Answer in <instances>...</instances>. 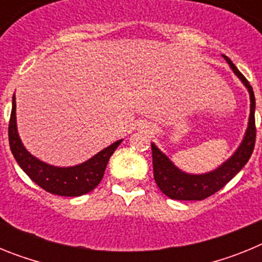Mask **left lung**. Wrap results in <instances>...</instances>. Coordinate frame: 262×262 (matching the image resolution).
<instances>
[{
    "label": "left lung",
    "instance_id": "left-lung-1",
    "mask_svg": "<svg viewBox=\"0 0 262 262\" xmlns=\"http://www.w3.org/2000/svg\"><path fill=\"white\" fill-rule=\"evenodd\" d=\"M227 62L230 64L236 76L244 82L248 88L249 96H251V115H249V123L245 138L243 140L239 149L235 152L232 157L222 166L207 174L193 176L178 170L170 160L164 154L159 151V148L152 144V164H154V177L160 190L166 196L172 200L178 201H202L211 196L222 187L226 186L228 182L235 177L243 169V166L248 163L249 157L253 152L254 143H256V120H254V107H256V99H254L253 89H252L249 81L243 76L242 72L236 68L235 64L227 56H224Z\"/></svg>",
    "mask_w": 262,
    "mask_h": 262
}]
</instances>
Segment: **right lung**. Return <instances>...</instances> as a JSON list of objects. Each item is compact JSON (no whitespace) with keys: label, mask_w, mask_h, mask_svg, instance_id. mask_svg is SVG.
<instances>
[{"label":"right lung","mask_w":262,"mask_h":262,"mask_svg":"<svg viewBox=\"0 0 262 262\" xmlns=\"http://www.w3.org/2000/svg\"><path fill=\"white\" fill-rule=\"evenodd\" d=\"M120 142L122 140H118L114 144L108 145L84 164L71 168H56L41 163L40 160L26 151L18 136L15 124V98L13 97V107L9 120V144L11 154L23 172L48 193L62 196H78L93 190L102 180L108 159Z\"/></svg>","instance_id":"1"}]
</instances>
